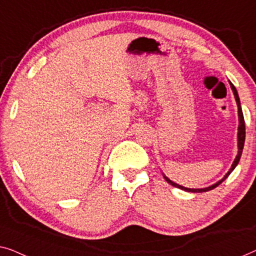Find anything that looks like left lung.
I'll return each mask as SVG.
<instances>
[{
    "mask_svg": "<svg viewBox=\"0 0 256 256\" xmlns=\"http://www.w3.org/2000/svg\"><path fill=\"white\" fill-rule=\"evenodd\" d=\"M230 82V86H231L232 90H233V94H234V98L236 100V106H238V116H239V128H238V156H236L234 161H233L232 164V167L230 168V170L226 172V175L222 178V180H219V181L217 183H214V184H212L210 186H208V188H202V189H192V188H186V186H182L178 184V183L172 182L169 180L167 176H164V178L166 181H167L169 184H172V186H175V188H178V189H182L184 190V192H208V190H212L214 189L216 186H218L219 184L222 181H225L226 178H228V176L231 174V172H233V169H234L236 167V164H239L240 161V158H241V154H242V150H244V136H246V128H244V114H242V110H241V106H240V100H239V95H238V92L234 86L232 84L231 81Z\"/></svg>",
    "mask_w": 256,
    "mask_h": 256,
    "instance_id": "8db88e82",
    "label": "left lung"
}]
</instances>
